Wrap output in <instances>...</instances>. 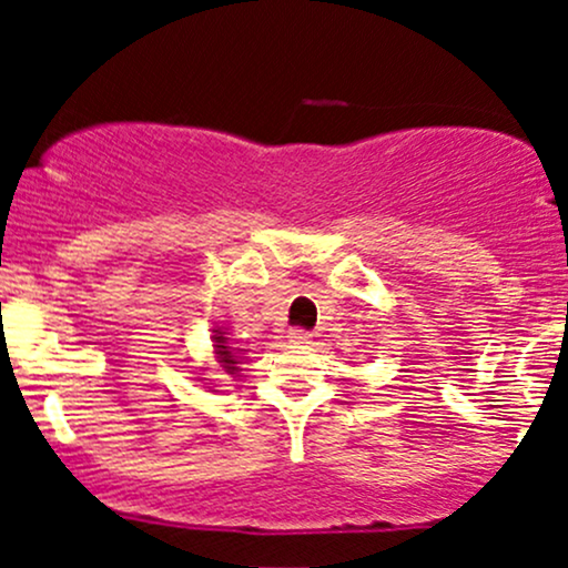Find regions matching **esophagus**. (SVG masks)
Returning a JSON list of instances; mask_svg holds the SVG:
<instances>
[{"label": "esophagus", "instance_id": "34e87169", "mask_svg": "<svg viewBox=\"0 0 568 568\" xmlns=\"http://www.w3.org/2000/svg\"><path fill=\"white\" fill-rule=\"evenodd\" d=\"M288 342L296 344V347H306V344L312 342V334H310V331H304V328H293L288 334Z\"/></svg>", "mask_w": 568, "mask_h": 568}]
</instances>
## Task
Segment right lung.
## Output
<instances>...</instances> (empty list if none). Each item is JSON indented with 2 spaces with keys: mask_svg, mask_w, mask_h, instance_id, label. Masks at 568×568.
<instances>
[{
  "mask_svg": "<svg viewBox=\"0 0 568 568\" xmlns=\"http://www.w3.org/2000/svg\"><path fill=\"white\" fill-rule=\"evenodd\" d=\"M213 349H216V357H219V363H221V368L226 371V374H237V357L243 355V352H247V349H237V347H232V342L230 338H226V331L224 328H213Z\"/></svg>",
  "mask_w": 568,
  "mask_h": 568,
  "instance_id": "add662e5",
  "label": "right lung"
}]
</instances>
